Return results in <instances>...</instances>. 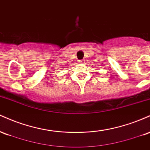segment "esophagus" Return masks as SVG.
Returning <instances> with one entry per match:
<instances>
[{
  "mask_svg": "<svg viewBox=\"0 0 150 150\" xmlns=\"http://www.w3.org/2000/svg\"><path fill=\"white\" fill-rule=\"evenodd\" d=\"M85 63V60H81V61H79V63H81V64H84Z\"/></svg>",
  "mask_w": 150,
  "mask_h": 150,
  "instance_id": "esophagus-1",
  "label": "esophagus"
}]
</instances>
